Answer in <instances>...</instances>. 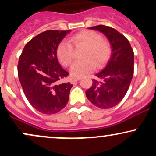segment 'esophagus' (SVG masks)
I'll list each match as a JSON object with an SVG mask.
<instances>
[{"label": "esophagus", "mask_w": 156, "mask_h": 156, "mask_svg": "<svg viewBox=\"0 0 156 156\" xmlns=\"http://www.w3.org/2000/svg\"><path fill=\"white\" fill-rule=\"evenodd\" d=\"M79 79H80L79 78H72L70 79V83H73V84L75 83H76V82L78 81V80H79Z\"/></svg>", "instance_id": "34e87169"}]
</instances>
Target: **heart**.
<instances>
[{"label":"heart","instance_id":"heart-1","mask_svg":"<svg viewBox=\"0 0 156 156\" xmlns=\"http://www.w3.org/2000/svg\"><path fill=\"white\" fill-rule=\"evenodd\" d=\"M75 46H86L83 53V59L77 60L70 67V73L73 77L85 76L95 68L103 67L109 58L111 46L108 42L102 38L97 32L83 30L71 37L69 40L61 42L56 49V55L60 63L67 67L72 62Z\"/></svg>","mask_w":156,"mask_h":156}]
</instances>
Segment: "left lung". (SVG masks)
Returning <instances> with one entry per match:
<instances>
[{
  "mask_svg": "<svg viewBox=\"0 0 156 156\" xmlns=\"http://www.w3.org/2000/svg\"><path fill=\"white\" fill-rule=\"evenodd\" d=\"M103 33L112 46V55L103 70L95 75L86 92L87 98L100 108H110L123 99L133 76L134 53L129 41L112 27L99 25L89 28Z\"/></svg>",
  "mask_w": 156,
  "mask_h": 156,
  "instance_id": "obj_1",
  "label": "left lung"
}]
</instances>
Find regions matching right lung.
I'll list each match as a JSON object with an SVG mask.
<instances>
[{
    "instance_id": "add662e5",
    "label": "right lung",
    "mask_w": 156,
    "mask_h": 156,
    "mask_svg": "<svg viewBox=\"0 0 156 156\" xmlns=\"http://www.w3.org/2000/svg\"><path fill=\"white\" fill-rule=\"evenodd\" d=\"M69 32H42L26 44L20 56L17 73L23 92L30 104L42 114L58 113L69 100L73 85L60 83L69 73L58 63L56 49Z\"/></svg>"
}]
</instances>
